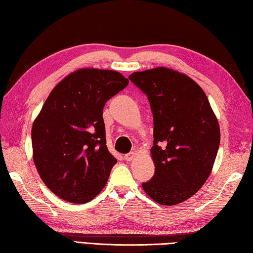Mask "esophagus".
I'll list each match as a JSON object with an SVG mask.
<instances>
[{"instance_id":"obj_1","label":"esophagus","mask_w":253,"mask_h":253,"mask_svg":"<svg viewBox=\"0 0 253 253\" xmlns=\"http://www.w3.org/2000/svg\"><path fill=\"white\" fill-rule=\"evenodd\" d=\"M135 156H136V154H135L134 152L128 153V154H126V155H125V161H127V162H130V161L134 160Z\"/></svg>"}]
</instances>
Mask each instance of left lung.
Returning <instances> with one entry per match:
<instances>
[{
	"instance_id": "1",
	"label": "left lung",
	"mask_w": 253,
	"mask_h": 253,
	"mask_svg": "<svg viewBox=\"0 0 253 253\" xmlns=\"http://www.w3.org/2000/svg\"><path fill=\"white\" fill-rule=\"evenodd\" d=\"M129 80L151 105L155 173L142 184L163 205L194 195L211 173L220 146V128L202 88L190 77L169 68L134 72Z\"/></svg>"
}]
</instances>
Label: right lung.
Listing matches in <instances>:
<instances>
[{
  "label": "right lung",
  "mask_w": 253,
  "mask_h": 253,
  "mask_svg": "<svg viewBox=\"0 0 253 253\" xmlns=\"http://www.w3.org/2000/svg\"><path fill=\"white\" fill-rule=\"evenodd\" d=\"M129 81L113 70L79 69L55 85L32 126L33 162L60 199L87 203L117 160L106 145L104 106Z\"/></svg>",
  "instance_id": "right-lung-1"
}]
</instances>
